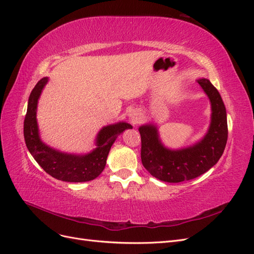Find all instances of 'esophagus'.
I'll return each mask as SVG.
<instances>
[{
    "mask_svg": "<svg viewBox=\"0 0 254 254\" xmlns=\"http://www.w3.org/2000/svg\"><path fill=\"white\" fill-rule=\"evenodd\" d=\"M129 119H131V122L133 125H137V123H139L140 119H141V115L139 112H132L131 115H129Z\"/></svg>",
    "mask_w": 254,
    "mask_h": 254,
    "instance_id": "1",
    "label": "esophagus"
}]
</instances>
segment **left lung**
Wrapping results in <instances>:
<instances>
[{"mask_svg":"<svg viewBox=\"0 0 254 254\" xmlns=\"http://www.w3.org/2000/svg\"><path fill=\"white\" fill-rule=\"evenodd\" d=\"M212 103V122L205 137L192 147L172 151L158 139L153 126L139 127L141 163L151 176L168 183L197 178L219 161L228 140L227 112L218 90L206 78L198 79Z\"/></svg>","mask_w":254,"mask_h":254,"instance_id":"obj_1","label":"left lung"}]
</instances>
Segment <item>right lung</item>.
Returning <instances> with one entry per match:
<instances>
[{
    "instance_id": "right-lung-1",
    "label": "right lung",
    "mask_w": 254,
    "mask_h": 254,
    "mask_svg": "<svg viewBox=\"0 0 254 254\" xmlns=\"http://www.w3.org/2000/svg\"><path fill=\"white\" fill-rule=\"evenodd\" d=\"M48 77L40 79L28 98L27 112L24 119V139L28 151L40 167L51 177L64 182H87L100 176L106 165V158L116 138L132 126L119 122L101 129L97 137V147L86 155H71L51 149L43 143L38 135L36 108L41 90Z\"/></svg>"
}]
</instances>
